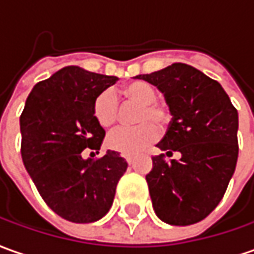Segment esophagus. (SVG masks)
Here are the masks:
<instances>
[{"instance_id": "obj_1", "label": "esophagus", "mask_w": 254, "mask_h": 254, "mask_svg": "<svg viewBox=\"0 0 254 254\" xmlns=\"http://www.w3.org/2000/svg\"><path fill=\"white\" fill-rule=\"evenodd\" d=\"M124 158L127 160V163L129 164V165H130V164H132L134 161V157L130 156V154H127V156H124Z\"/></svg>"}]
</instances>
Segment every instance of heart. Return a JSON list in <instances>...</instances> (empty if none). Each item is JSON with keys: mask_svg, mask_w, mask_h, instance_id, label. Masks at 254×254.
Wrapping results in <instances>:
<instances>
[{"mask_svg": "<svg viewBox=\"0 0 254 254\" xmlns=\"http://www.w3.org/2000/svg\"><path fill=\"white\" fill-rule=\"evenodd\" d=\"M125 103L139 105L134 121L139 124L132 127H120L108 136L110 149L121 154H137L154 143L160 134L159 127H165L171 121L170 108L157 101L156 86L146 80H134L120 90ZM94 118L103 127H111L118 121V103L113 91L98 93L93 103Z\"/></svg>", "mask_w": 254, "mask_h": 254, "instance_id": "1", "label": "heart"}]
</instances>
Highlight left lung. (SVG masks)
Returning a JSON list of instances; mask_svg holds the SVG:
<instances>
[{"label": "left lung", "mask_w": 254, "mask_h": 254, "mask_svg": "<svg viewBox=\"0 0 254 254\" xmlns=\"http://www.w3.org/2000/svg\"><path fill=\"white\" fill-rule=\"evenodd\" d=\"M136 79L161 91L172 121L157 147L179 160L153 157L146 175L157 217L170 225L204 220L221 201L238 160V111L218 82L186 64Z\"/></svg>", "instance_id": "1"}]
</instances>
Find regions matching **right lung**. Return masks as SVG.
Listing matches in <instances>:
<instances>
[{"mask_svg": "<svg viewBox=\"0 0 254 254\" xmlns=\"http://www.w3.org/2000/svg\"><path fill=\"white\" fill-rule=\"evenodd\" d=\"M117 80L65 66L33 87L20 115L26 171L48 207L70 222L103 218L127 168L111 150L96 160L82 156L84 149L101 147L105 130L94 118L93 103Z\"/></svg>", "mask_w": 254, "mask_h": 254, "instance_id": "right-lung-1", "label": "right lung"}]
</instances>
